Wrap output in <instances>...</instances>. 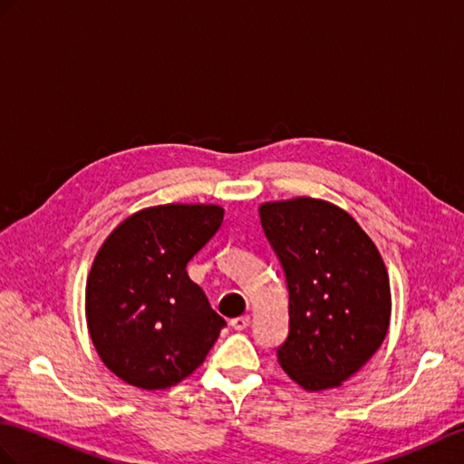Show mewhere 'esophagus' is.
I'll return each mask as SVG.
<instances>
[{
  "mask_svg": "<svg viewBox=\"0 0 464 464\" xmlns=\"http://www.w3.org/2000/svg\"><path fill=\"white\" fill-rule=\"evenodd\" d=\"M230 324H232V329H236V331H244V329H247V324H250V317H247V314H242V317L232 319Z\"/></svg>",
  "mask_w": 464,
  "mask_h": 464,
  "instance_id": "1",
  "label": "esophagus"
}]
</instances>
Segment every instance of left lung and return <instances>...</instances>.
<instances>
[{"mask_svg":"<svg viewBox=\"0 0 464 464\" xmlns=\"http://www.w3.org/2000/svg\"><path fill=\"white\" fill-rule=\"evenodd\" d=\"M259 218L289 293L279 364L304 390L341 386L388 333L390 279L378 247L350 214L317 198L266 202Z\"/></svg>","mask_w":464,"mask_h":464,"instance_id":"left-lung-1","label":"left lung"}]
</instances>
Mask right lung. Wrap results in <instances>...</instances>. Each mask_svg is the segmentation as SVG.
<instances>
[{
	"instance_id": "right-lung-1",
	"label": "right lung",
	"mask_w": 464,
	"mask_h": 464,
	"mask_svg": "<svg viewBox=\"0 0 464 464\" xmlns=\"http://www.w3.org/2000/svg\"><path fill=\"white\" fill-rule=\"evenodd\" d=\"M222 218L217 205L145 208L100 247L86 284V321L102 362L123 382L165 390L205 362L226 321L187 264Z\"/></svg>"
}]
</instances>
